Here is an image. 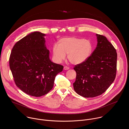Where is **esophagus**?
Segmentation results:
<instances>
[{"instance_id": "1", "label": "esophagus", "mask_w": 129, "mask_h": 129, "mask_svg": "<svg viewBox=\"0 0 129 129\" xmlns=\"http://www.w3.org/2000/svg\"><path fill=\"white\" fill-rule=\"evenodd\" d=\"M69 69V67H68V66H65L64 67V70H68Z\"/></svg>"}]
</instances>
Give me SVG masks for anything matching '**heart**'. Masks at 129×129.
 Masks as SVG:
<instances>
[{"label":"heart","instance_id":"1","mask_svg":"<svg viewBox=\"0 0 129 129\" xmlns=\"http://www.w3.org/2000/svg\"><path fill=\"white\" fill-rule=\"evenodd\" d=\"M93 46L88 39L77 37H66L60 39L59 45L52 47L53 57L58 63L64 60L67 55L68 61L72 64H80L87 60L92 52Z\"/></svg>","mask_w":129,"mask_h":129}]
</instances>
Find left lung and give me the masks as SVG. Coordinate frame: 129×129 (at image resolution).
<instances>
[{
    "instance_id": "left-lung-1",
    "label": "left lung",
    "mask_w": 129,
    "mask_h": 129,
    "mask_svg": "<svg viewBox=\"0 0 129 129\" xmlns=\"http://www.w3.org/2000/svg\"><path fill=\"white\" fill-rule=\"evenodd\" d=\"M98 44L89 58L73 68L77 73L75 91L84 98L102 94L114 82L117 70L116 50L104 36L96 34Z\"/></svg>"
}]
</instances>
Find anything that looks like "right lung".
<instances>
[{
    "mask_svg": "<svg viewBox=\"0 0 129 129\" xmlns=\"http://www.w3.org/2000/svg\"><path fill=\"white\" fill-rule=\"evenodd\" d=\"M39 31L29 34L17 42L9 59L10 69L16 86L24 93L40 97L52 89L55 78L63 66L52 62Z\"/></svg>",
    "mask_w": 129,
    "mask_h": 129,
    "instance_id": "right-lung-1",
    "label": "right lung"
}]
</instances>
